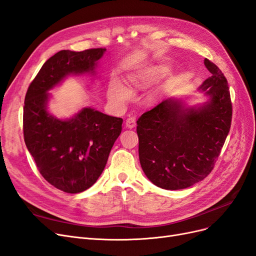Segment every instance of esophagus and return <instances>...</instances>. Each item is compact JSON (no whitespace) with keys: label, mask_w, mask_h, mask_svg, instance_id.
Masks as SVG:
<instances>
[{"label":"esophagus","mask_w":256,"mask_h":256,"mask_svg":"<svg viewBox=\"0 0 256 256\" xmlns=\"http://www.w3.org/2000/svg\"><path fill=\"white\" fill-rule=\"evenodd\" d=\"M126 126L128 128H132L136 126V118L135 117H128L126 121Z\"/></svg>","instance_id":"1"}]
</instances>
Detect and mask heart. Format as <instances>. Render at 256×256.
I'll return each instance as SVG.
<instances>
[{"label": "heart", "instance_id": "b5f03b06", "mask_svg": "<svg viewBox=\"0 0 256 256\" xmlns=\"http://www.w3.org/2000/svg\"><path fill=\"white\" fill-rule=\"evenodd\" d=\"M170 71L168 64H157L148 68V70L140 73L137 77H132L130 84L134 88H140L150 84L158 80L161 77L166 75ZM128 88L119 82L118 80H113L108 86V97L115 102H124L128 98Z\"/></svg>", "mask_w": 256, "mask_h": 256}]
</instances>
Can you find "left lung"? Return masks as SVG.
I'll use <instances>...</instances> for the list:
<instances>
[{
  "instance_id": "1",
  "label": "left lung",
  "mask_w": 256,
  "mask_h": 256,
  "mask_svg": "<svg viewBox=\"0 0 256 256\" xmlns=\"http://www.w3.org/2000/svg\"><path fill=\"white\" fill-rule=\"evenodd\" d=\"M211 76L198 90L208 102L186 106L165 99L137 120L141 168L156 186L184 190L204 180L214 168L231 126L228 82L218 66L205 58Z\"/></svg>"
}]
</instances>
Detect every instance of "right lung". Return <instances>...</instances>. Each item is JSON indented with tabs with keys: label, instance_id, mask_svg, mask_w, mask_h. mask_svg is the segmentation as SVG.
Masks as SVG:
<instances>
[{
	"label": "right lung",
	"instance_id": "obj_1",
	"mask_svg": "<svg viewBox=\"0 0 256 256\" xmlns=\"http://www.w3.org/2000/svg\"><path fill=\"white\" fill-rule=\"evenodd\" d=\"M104 52L106 48L58 52L42 64L26 93V146L45 180L68 194L84 192L97 181L124 120L92 108H84L70 119H58L47 110L48 92L70 74H95Z\"/></svg>",
	"mask_w": 256,
	"mask_h": 256
}]
</instances>
